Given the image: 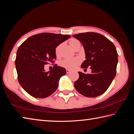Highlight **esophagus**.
Listing matches in <instances>:
<instances>
[{"mask_svg":"<svg viewBox=\"0 0 134 134\" xmlns=\"http://www.w3.org/2000/svg\"><path fill=\"white\" fill-rule=\"evenodd\" d=\"M66 73H67V74L70 73V72H71V71H70V70H69V69H66Z\"/></svg>","mask_w":134,"mask_h":134,"instance_id":"obj_1","label":"esophagus"}]
</instances>
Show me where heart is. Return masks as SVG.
<instances>
[{
    "label": "heart",
    "mask_w": 134,
    "mask_h": 134,
    "mask_svg": "<svg viewBox=\"0 0 134 134\" xmlns=\"http://www.w3.org/2000/svg\"><path fill=\"white\" fill-rule=\"evenodd\" d=\"M69 44L74 50H75L78 47H80V41L75 38H71V40H70ZM61 47H62V45L60 44L55 49V54L57 56L60 55ZM80 63V59L76 57L72 59H66L62 60L60 63V65L62 67L67 69H73L77 65H78Z\"/></svg>",
    "instance_id": "1"
}]
</instances>
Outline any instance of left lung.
<instances>
[{
	"label": "left lung",
	"instance_id": "obj_1",
	"mask_svg": "<svg viewBox=\"0 0 134 134\" xmlns=\"http://www.w3.org/2000/svg\"><path fill=\"white\" fill-rule=\"evenodd\" d=\"M72 36L82 43L86 54L81 68L90 67L92 70L91 74L78 72L79 77L74 87L84 96L98 97L107 91L116 76L118 63L116 47L107 37L96 32Z\"/></svg>",
	"mask_w": 134,
	"mask_h": 134
}]
</instances>
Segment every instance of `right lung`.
<instances>
[{
	"instance_id": "1",
	"label": "right lung",
	"mask_w": 134,
	"mask_h": 134,
	"mask_svg": "<svg viewBox=\"0 0 134 134\" xmlns=\"http://www.w3.org/2000/svg\"><path fill=\"white\" fill-rule=\"evenodd\" d=\"M69 35L42 33L32 36L20 46L15 61L18 82L31 96L44 98L58 88L61 77L66 69L55 64L53 69L46 72L44 65L56 60L55 49L70 38Z\"/></svg>"
}]
</instances>
